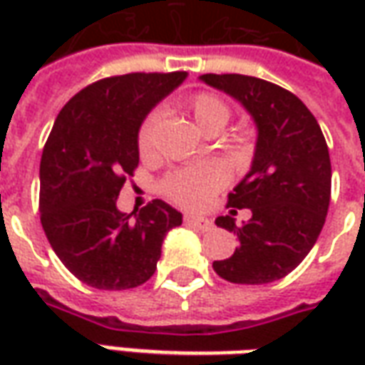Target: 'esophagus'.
I'll return each instance as SVG.
<instances>
[{"mask_svg": "<svg viewBox=\"0 0 365 365\" xmlns=\"http://www.w3.org/2000/svg\"><path fill=\"white\" fill-rule=\"evenodd\" d=\"M185 222L191 225L193 229H199V230H211L213 229V222L205 219V217H193V215H185Z\"/></svg>", "mask_w": 365, "mask_h": 365, "instance_id": "34e87169", "label": "esophagus"}]
</instances>
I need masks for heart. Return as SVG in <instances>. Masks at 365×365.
<instances>
[{"mask_svg":"<svg viewBox=\"0 0 365 365\" xmlns=\"http://www.w3.org/2000/svg\"><path fill=\"white\" fill-rule=\"evenodd\" d=\"M187 111L203 133L209 128H222L229 123L230 107L215 93H195L187 99ZM158 115L152 113L140 123L136 133V150L140 158H150L154 154V130H156ZM229 180L227 168L219 162H201L197 166L183 168L172 172L162 183V191L170 201L185 209H197L205 205L217 191Z\"/></svg>","mask_w":365,"mask_h":365,"instance_id":"b5f03b06","label":"heart"}]
</instances>
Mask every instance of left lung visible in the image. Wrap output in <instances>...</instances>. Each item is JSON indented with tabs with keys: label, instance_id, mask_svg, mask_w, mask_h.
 I'll return each mask as SVG.
<instances>
[{
	"label": "left lung",
	"instance_id": "obj_1",
	"mask_svg": "<svg viewBox=\"0 0 365 365\" xmlns=\"http://www.w3.org/2000/svg\"><path fill=\"white\" fill-rule=\"evenodd\" d=\"M252 115L258 140L250 172L229 193L230 215L217 217L238 237V248L213 269L230 283L260 285L297 268L321 235L330 203V156L319 123L307 105L272 82L242 74H203ZM237 208L253 217L234 225Z\"/></svg>",
	"mask_w": 365,
	"mask_h": 365
}]
</instances>
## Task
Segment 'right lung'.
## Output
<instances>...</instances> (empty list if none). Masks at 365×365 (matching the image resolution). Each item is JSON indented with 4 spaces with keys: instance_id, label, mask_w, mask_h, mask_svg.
<instances>
[{
    "instance_id": "1",
    "label": "right lung",
    "mask_w": 365,
    "mask_h": 365,
    "mask_svg": "<svg viewBox=\"0 0 365 365\" xmlns=\"http://www.w3.org/2000/svg\"><path fill=\"white\" fill-rule=\"evenodd\" d=\"M187 72L113 76L83 88L54 120L41 158V222L60 262L96 289H133L156 272L182 213L154 199L130 215L117 197L138 166L136 133Z\"/></svg>"
}]
</instances>
